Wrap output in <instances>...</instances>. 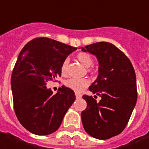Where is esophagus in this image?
Here are the masks:
<instances>
[{"instance_id": "1", "label": "esophagus", "mask_w": 149, "mask_h": 149, "mask_svg": "<svg viewBox=\"0 0 149 149\" xmlns=\"http://www.w3.org/2000/svg\"><path fill=\"white\" fill-rule=\"evenodd\" d=\"M75 96H76V99H79V98H81V95H79V94H75Z\"/></svg>"}]
</instances>
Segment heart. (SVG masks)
<instances>
[{
  "label": "heart",
  "mask_w": 149,
  "mask_h": 149,
  "mask_svg": "<svg viewBox=\"0 0 149 149\" xmlns=\"http://www.w3.org/2000/svg\"><path fill=\"white\" fill-rule=\"evenodd\" d=\"M77 59L84 65L86 67H89L93 65L94 60L92 59V57L87 53H79L77 54ZM67 64H68V60H65L63 61L62 65H61V73L62 74H65L66 70H67ZM66 87L71 89L72 90L75 91L76 93H79L81 91H83L85 88H87L89 84V80L87 78H70L69 79H67L65 82Z\"/></svg>",
  "instance_id": "heart-1"
}]
</instances>
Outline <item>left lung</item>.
Instances as JSON below:
<instances>
[{
  "label": "left lung",
  "instance_id": "8db88e82",
  "mask_svg": "<svg viewBox=\"0 0 149 149\" xmlns=\"http://www.w3.org/2000/svg\"><path fill=\"white\" fill-rule=\"evenodd\" d=\"M95 54L99 74L89 89L94 97L83 95L87 108L81 113L84 130L93 138L104 140L125 129L137 102L136 75L129 58L113 44L97 42L81 48ZM100 101L95 100L97 95Z\"/></svg>",
  "mask_w": 149,
  "mask_h": 149
}]
</instances>
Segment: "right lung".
<instances>
[{
  "label": "right lung",
  "mask_w": 149,
  "mask_h": 149,
  "mask_svg": "<svg viewBox=\"0 0 149 149\" xmlns=\"http://www.w3.org/2000/svg\"><path fill=\"white\" fill-rule=\"evenodd\" d=\"M77 48L45 37L36 38L21 49L11 74L14 109L22 126L36 135L55 132L75 100L74 92L62 86L53 95L49 80L61 76V65Z\"/></svg>",
  "instance_id": "right-lung-1"
}]
</instances>
